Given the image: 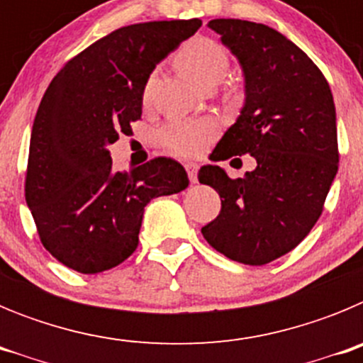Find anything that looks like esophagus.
<instances>
[{"mask_svg":"<svg viewBox=\"0 0 363 363\" xmlns=\"http://www.w3.org/2000/svg\"><path fill=\"white\" fill-rule=\"evenodd\" d=\"M185 171H187L191 184H196L198 182V163H194V162L187 163V165H185Z\"/></svg>","mask_w":363,"mask_h":363,"instance_id":"1","label":"esophagus"}]
</instances>
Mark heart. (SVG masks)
I'll use <instances>...</instances> for the list:
<instances>
[{
    "label": "heart",
    "instance_id": "b5f03b06",
    "mask_svg": "<svg viewBox=\"0 0 363 363\" xmlns=\"http://www.w3.org/2000/svg\"><path fill=\"white\" fill-rule=\"evenodd\" d=\"M176 63L182 72L194 85L201 86L209 82H220L229 69L225 50L221 45L209 38H194L179 49ZM154 76H150L143 86V98H149ZM218 127L213 120H174L167 121L160 129V142L171 152L179 156H196L203 152L211 140L216 136Z\"/></svg>",
    "mask_w": 363,
    "mask_h": 363
}]
</instances>
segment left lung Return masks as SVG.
Instances as JSON below:
<instances>
[{"mask_svg":"<svg viewBox=\"0 0 363 363\" xmlns=\"http://www.w3.org/2000/svg\"><path fill=\"white\" fill-rule=\"evenodd\" d=\"M207 27L236 57L245 94L211 160L249 152L256 169L230 179L216 163L201 167L200 184L221 198L201 234L234 262L265 265L293 251L322 214L338 172L335 101L313 60L274 28L242 19Z\"/></svg>","mask_w":363,"mask_h":363,"instance_id":"1","label":"left lung"}]
</instances>
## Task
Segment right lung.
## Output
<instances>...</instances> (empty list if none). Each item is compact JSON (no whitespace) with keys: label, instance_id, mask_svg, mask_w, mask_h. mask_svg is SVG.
Returning <instances> with one entry per match:
<instances>
[{"label":"right lung","instance_id":"1","mask_svg":"<svg viewBox=\"0 0 363 363\" xmlns=\"http://www.w3.org/2000/svg\"><path fill=\"white\" fill-rule=\"evenodd\" d=\"M200 27L201 19H189L118 28L72 57L43 94L25 200L41 243L67 267L96 274L120 265L136 251L147 203L189 187L171 158L114 171L108 145L142 118L156 65Z\"/></svg>","mask_w":363,"mask_h":363}]
</instances>
